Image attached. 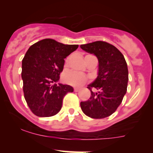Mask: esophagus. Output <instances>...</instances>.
I'll return each instance as SVG.
<instances>
[{"label": "esophagus", "mask_w": 153, "mask_h": 153, "mask_svg": "<svg viewBox=\"0 0 153 153\" xmlns=\"http://www.w3.org/2000/svg\"><path fill=\"white\" fill-rule=\"evenodd\" d=\"M79 90H80V88H77V87H75V88H74V91H79Z\"/></svg>", "instance_id": "obj_1"}]
</instances>
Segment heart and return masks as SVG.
I'll list each match as a JSON object with an SVG mask.
<instances>
[{"instance_id": "1", "label": "heart", "mask_w": 153, "mask_h": 153, "mask_svg": "<svg viewBox=\"0 0 153 153\" xmlns=\"http://www.w3.org/2000/svg\"><path fill=\"white\" fill-rule=\"evenodd\" d=\"M65 80L71 85H80L87 80V77L80 73L72 71L65 74Z\"/></svg>"}]
</instances>
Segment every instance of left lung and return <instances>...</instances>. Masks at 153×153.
Listing matches in <instances>:
<instances>
[{"label": "left lung", "instance_id": "obj_1", "mask_svg": "<svg viewBox=\"0 0 153 153\" xmlns=\"http://www.w3.org/2000/svg\"><path fill=\"white\" fill-rule=\"evenodd\" d=\"M80 47L94 54L98 60L97 78L87 87L91 91V97L80 103L81 109L93 119L110 116L121 104L127 91L128 71L126 59L117 48L107 42H93ZM92 88L99 91L92 92Z\"/></svg>", "mask_w": 153, "mask_h": 153}]
</instances>
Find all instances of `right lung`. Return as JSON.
I'll list each match as a JSON object with an SVG mask.
<instances>
[{"instance_id": "add662e5", "label": "right lung", "mask_w": 153, "mask_h": 153, "mask_svg": "<svg viewBox=\"0 0 153 153\" xmlns=\"http://www.w3.org/2000/svg\"><path fill=\"white\" fill-rule=\"evenodd\" d=\"M52 39H44L30 46L22 63L25 99L33 113L40 117L57 114L65 94L73 92L69 85L57 83L65 59L78 48Z\"/></svg>"}]
</instances>
